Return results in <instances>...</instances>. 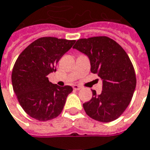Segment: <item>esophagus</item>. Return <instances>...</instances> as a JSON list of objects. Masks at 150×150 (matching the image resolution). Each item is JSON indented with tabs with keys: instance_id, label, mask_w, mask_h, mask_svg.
Instances as JSON below:
<instances>
[{
	"instance_id": "34e87169",
	"label": "esophagus",
	"mask_w": 150,
	"mask_h": 150,
	"mask_svg": "<svg viewBox=\"0 0 150 150\" xmlns=\"http://www.w3.org/2000/svg\"><path fill=\"white\" fill-rule=\"evenodd\" d=\"M81 86H79V85H77V84H74L73 85V88L75 89V90H79V89H81Z\"/></svg>"
}]
</instances>
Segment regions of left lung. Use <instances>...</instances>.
Returning a JSON list of instances; mask_svg holds the SVG:
<instances>
[{"label":"left lung","mask_w":150,"mask_h":150,"mask_svg":"<svg viewBox=\"0 0 150 150\" xmlns=\"http://www.w3.org/2000/svg\"><path fill=\"white\" fill-rule=\"evenodd\" d=\"M73 48L88 56L91 72L103 80L99 95L83 104L88 117L101 122L117 119L131 103L136 86L134 67L128 55L116 41L106 36L80 38Z\"/></svg>","instance_id":"left-lung-1"}]
</instances>
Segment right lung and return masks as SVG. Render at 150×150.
Returning <instances> with one entry per match:
<instances>
[{"label":"right lung","mask_w":150,"mask_h":150,"mask_svg":"<svg viewBox=\"0 0 150 150\" xmlns=\"http://www.w3.org/2000/svg\"><path fill=\"white\" fill-rule=\"evenodd\" d=\"M75 42L43 37L33 42L19 54L12 71V85L19 104L31 117L46 122L62 112L73 88L52 83L47 75L56 71L59 60Z\"/></svg>","instance_id":"obj_1"}]
</instances>
